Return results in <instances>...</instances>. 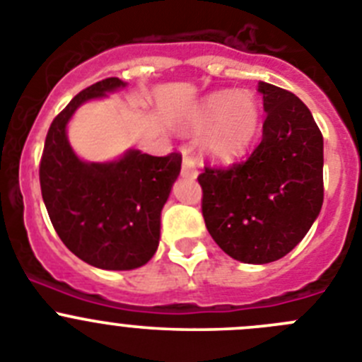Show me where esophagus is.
<instances>
[{
	"label": "esophagus",
	"instance_id": "1",
	"mask_svg": "<svg viewBox=\"0 0 362 362\" xmlns=\"http://www.w3.org/2000/svg\"><path fill=\"white\" fill-rule=\"evenodd\" d=\"M197 167H195V161L194 158H190V156H187V152H185V158H183V167H181V175L183 177H190V179H195L197 177Z\"/></svg>",
	"mask_w": 362,
	"mask_h": 362
}]
</instances>
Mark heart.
<instances>
[{
    "label": "heart",
    "mask_w": 362,
    "mask_h": 362,
    "mask_svg": "<svg viewBox=\"0 0 362 362\" xmlns=\"http://www.w3.org/2000/svg\"><path fill=\"white\" fill-rule=\"evenodd\" d=\"M260 127V105L247 89H221L195 104L185 129L201 136V151L217 165H231L250 152Z\"/></svg>",
    "instance_id": "b5f03b06"
}]
</instances>
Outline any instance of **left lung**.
I'll use <instances>...</instances> for the list:
<instances>
[{"label": "left lung", "mask_w": 362, "mask_h": 362, "mask_svg": "<svg viewBox=\"0 0 362 362\" xmlns=\"http://www.w3.org/2000/svg\"><path fill=\"white\" fill-rule=\"evenodd\" d=\"M264 136L246 163L199 175L203 217L222 251L244 264H269L293 251L323 204V136L293 93L258 82Z\"/></svg>", "instance_id": "obj_1"}]
</instances>
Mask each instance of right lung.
Returning <instances> with one entry per match:
<instances>
[{
	"label": "right lung",
	"mask_w": 362,
	"mask_h": 362,
	"mask_svg": "<svg viewBox=\"0 0 362 362\" xmlns=\"http://www.w3.org/2000/svg\"><path fill=\"white\" fill-rule=\"evenodd\" d=\"M127 88L111 77L89 86L52 122L39 179L42 201L64 246L105 271L138 269L154 257L161 210L181 172V156L165 158L127 148L111 161H86L73 151L68 124L89 100Z\"/></svg>",
	"instance_id": "obj_1"
}]
</instances>
